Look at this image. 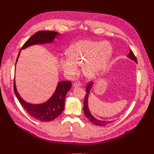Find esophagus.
I'll list each match as a JSON object with an SVG mask.
<instances>
[{"mask_svg": "<svg viewBox=\"0 0 154 154\" xmlns=\"http://www.w3.org/2000/svg\"><path fill=\"white\" fill-rule=\"evenodd\" d=\"M81 85H82V84H81L80 82H74V83H73V85H72L73 87H74V88L80 86Z\"/></svg>", "mask_w": 154, "mask_h": 154, "instance_id": "obj_1", "label": "esophagus"}]
</instances>
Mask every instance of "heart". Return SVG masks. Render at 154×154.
<instances>
[{"instance_id": "obj_1", "label": "heart", "mask_w": 154, "mask_h": 154, "mask_svg": "<svg viewBox=\"0 0 154 154\" xmlns=\"http://www.w3.org/2000/svg\"><path fill=\"white\" fill-rule=\"evenodd\" d=\"M112 54V48L104 41L89 39L79 41L67 51L68 57L61 60L63 71L74 76L82 66L83 74L89 79H96L106 69Z\"/></svg>"}]
</instances>
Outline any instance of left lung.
I'll list each match as a JSON object with an SVG mask.
<instances>
[{
	"instance_id": "left-lung-1",
	"label": "left lung",
	"mask_w": 154,
	"mask_h": 154,
	"mask_svg": "<svg viewBox=\"0 0 154 154\" xmlns=\"http://www.w3.org/2000/svg\"><path fill=\"white\" fill-rule=\"evenodd\" d=\"M127 57L130 58L131 60H132L134 61H135L136 63H137V59L135 57V55H134V52H132V51H130V53L128 54V55H127ZM93 83L92 82H90L89 83H87V86L86 88V94L85 95V100L83 102V112L84 113L85 115V116H86V118L88 119L92 123H93L94 124L96 125H99V126H104L108 124H109L111 122H113V121H101V120H99L97 119L96 118H95L90 113L89 108H88V94L90 93V90L91 88V86H93Z\"/></svg>"
}]
</instances>
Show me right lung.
Segmentation results:
<instances>
[{
  "instance_id": "obj_1",
  "label": "right lung",
  "mask_w": 154,
  "mask_h": 154,
  "mask_svg": "<svg viewBox=\"0 0 154 154\" xmlns=\"http://www.w3.org/2000/svg\"><path fill=\"white\" fill-rule=\"evenodd\" d=\"M58 33L54 31L41 30L33 35L21 48L24 49L36 44H45L54 41ZM19 51L17 60L19 57ZM16 60V62H17ZM14 92L19 102L25 110L35 119L41 121H51L56 119L63 112L64 106L66 95L71 88L70 81H61L58 82L56 90L52 96L46 102L41 104H30L25 102L18 94L14 80Z\"/></svg>"
}]
</instances>
